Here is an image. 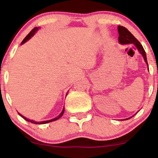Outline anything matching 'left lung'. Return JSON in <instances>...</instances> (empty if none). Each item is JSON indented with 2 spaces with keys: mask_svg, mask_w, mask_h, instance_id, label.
Here are the masks:
<instances>
[{
  "mask_svg": "<svg viewBox=\"0 0 158 158\" xmlns=\"http://www.w3.org/2000/svg\"><path fill=\"white\" fill-rule=\"evenodd\" d=\"M118 32H119V42L122 44H134L137 48L138 51L142 54L144 59L145 61L148 65L147 59H146V54L145 52L144 49H143L142 44L139 42V41L132 34L128 31L126 27L122 26H118ZM130 119V118H128Z\"/></svg>",
  "mask_w": 158,
  "mask_h": 158,
  "instance_id": "obj_1",
  "label": "left lung"
}]
</instances>
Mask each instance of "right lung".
I'll return each mask as SVG.
<instances>
[{
  "mask_svg": "<svg viewBox=\"0 0 158 158\" xmlns=\"http://www.w3.org/2000/svg\"><path fill=\"white\" fill-rule=\"evenodd\" d=\"M39 27H35V28L34 29H32V30H31V31H30V33L28 34V35H27L26 37L24 38V39L22 41V42H21V44H24L25 42H26L27 41H28L29 39H30V38L32 37V35H34V34H35V32L37 31L38 30H39ZM64 108H63V110H62V111H61V113L59 114V116H58L57 117H56V118H54V119H50V120H47V121H42V122H35V121H34V120H30V119H27V118H26V117H23V116H22L21 115V114H19V115L21 116V117H22L23 119H25V120H27V121H28V122H30V123H34V124H46V123H50V122H52V121H55V120H57L58 119H59L60 118V117H61V116L63 115V114H64Z\"/></svg>",
  "mask_w": 158,
  "mask_h": 158,
  "instance_id": "right-lung-1",
  "label": "right lung"
}]
</instances>
